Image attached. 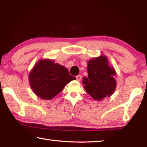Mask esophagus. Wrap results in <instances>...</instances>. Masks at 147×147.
I'll return each instance as SVG.
<instances>
[{
    "mask_svg": "<svg viewBox=\"0 0 147 147\" xmlns=\"http://www.w3.org/2000/svg\"><path fill=\"white\" fill-rule=\"evenodd\" d=\"M76 80L78 81H80L81 80V78H82V76H80V75H77L76 76Z\"/></svg>",
    "mask_w": 147,
    "mask_h": 147,
    "instance_id": "1",
    "label": "esophagus"
}]
</instances>
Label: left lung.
Instances as JSON below:
<instances>
[{"instance_id":"8db88e82","label":"left lung","mask_w":147,"mask_h":147,"mask_svg":"<svg viewBox=\"0 0 147 147\" xmlns=\"http://www.w3.org/2000/svg\"><path fill=\"white\" fill-rule=\"evenodd\" d=\"M88 78L84 77L82 84L89 95L95 100L109 97L116 88L113 67L109 66L105 56H100L89 60L88 63Z\"/></svg>"}]
</instances>
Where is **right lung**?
<instances>
[{"label": "right lung", "mask_w": 147, "mask_h": 147, "mask_svg": "<svg viewBox=\"0 0 147 147\" xmlns=\"http://www.w3.org/2000/svg\"><path fill=\"white\" fill-rule=\"evenodd\" d=\"M76 78L67 69L51 59H41L29 74V82L34 93L44 100H51L60 93L66 84Z\"/></svg>", "instance_id": "1"}]
</instances>
